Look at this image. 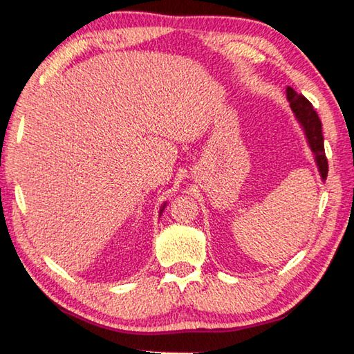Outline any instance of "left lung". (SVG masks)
<instances>
[{
    "instance_id": "left-lung-1",
    "label": "left lung",
    "mask_w": 354,
    "mask_h": 354,
    "mask_svg": "<svg viewBox=\"0 0 354 354\" xmlns=\"http://www.w3.org/2000/svg\"><path fill=\"white\" fill-rule=\"evenodd\" d=\"M286 97L289 101L290 109L293 115L298 120L299 127H301L304 137L314 154L315 165L319 169L322 181H325L328 176V160L325 156V147H323V134H322V122L317 112L314 111L313 104L303 97V95L297 93L292 87L286 88Z\"/></svg>"
}]
</instances>
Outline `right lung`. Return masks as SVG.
Wrapping results in <instances>:
<instances>
[{
  "instance_id": "add662e5",
  "label": "right lung",
  "mask_w": 354,
  "mask_h": 354,
  "mask_svg": "<svg viewBox=\"0 0 354 354\" xmlns=\"http://www.w3.org/2000/svg\"><path fill=\"white\" fill-rule=\"evenodd\" d=\"M165 206H167V201L164 203L162 206H160V209H159V215H162V212H164V209H165Z\"/></svg>"
}]
</instances>
